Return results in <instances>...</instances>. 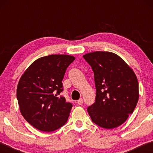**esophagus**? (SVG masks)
Wrapping results in <instances>:
<instances>
[{
    "label": "esophagus",
    "mask_w": 153,
    "mask_h": 153,
    "mask_svg": "<svg viewBox=\"0 0 153 153\" xmlns=\"http://www.w3.org/2000/svg\"><path fill=\"white\" fill-rule=\"evenodd\" d=\"M83 102H84V100H83L82 98H80V99H79L78 100H77V104H78L79 105H81L83 104Z\"/></svg>",
    "instance_id": "obj_1"
}]
</instances>
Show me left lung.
Wrapping results in <instances>:
<instances>
[{"label":"left lung","mask_w":153,"mask_h":153,"mask_svg":"<svg viewBox=\"0 0 153 153\" xmlns=\"http://www.w3.org/2000/svg\"><path fill=\"white\" fill-rule=\"evenodd\" d=\"M83 57L91 66L95 82V102L88 107L93 122L106 129L121 126L133 113L139 98L134 71L120 56L96 51Z\"/></svg>","instance_id":"8db88e82"}]
</instances>
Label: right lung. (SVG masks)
<instances>
[{
  "label": "right lung",
  "mask_w": 153,
  "mask_h": 153,
  "mask_svg": "<svg viewBox=\"0 0 153 153\" xmlns=\"http://www.w3.org/2000/svg\"><path fill=\"white\" fill-rule=\"evenodd\" d=\"M75 59L67 55L43 56L33 62L21 77L17 88L21 113L38 130L55 131L68 120L72 104L57 95L63 92L62 80Z\"/></svg>",
  "instance_id": "right-lung-1"
}]
</instances>
